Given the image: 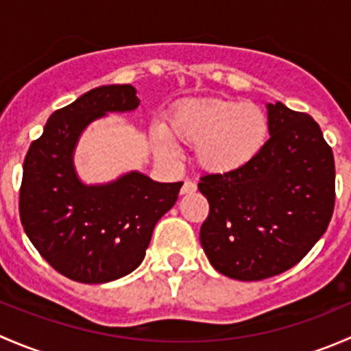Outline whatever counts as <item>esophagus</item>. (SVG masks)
Instances as JSON below:
<instances>
[{
  "mask_svg": "<svg viewBox=\"0 0 351 351\" xmlns=\"http://www.w3.org/2000/svg\"><path fill=\"white\" fill-rule=\"evenodd\" d=\"M193 192H197V183L190 182V180H185L182 185V190H180V193H182V195H186V193H193Z\"/></svg>",
  "mask_w": 351,
  "mask_h": 351,
  "instance_id": "esophagus-1",
  "label": "esophagus"
}]
</instances>
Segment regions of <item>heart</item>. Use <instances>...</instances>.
<instances>
[{"label": "heart", "instance_id": "obj_1", "mask_svg": "<svg viewBox=\"0 0 351 351\" xmlns=\"http://www.w3.org/2000/svg\"><path fill=\"white\" fill-rule=\"evenodd\" d=\"M162 132L154 136L159 154H173L167 137L197 147L195 159L204 171L229 175L253 165L270 141V119L251 101L205 98L173 110Z\"/></svg>", "mask_w": 351, "mask_h": 351}]
</instances>
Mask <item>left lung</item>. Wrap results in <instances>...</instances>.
<instances>
[{"mask_svg": "<svg viewBox=\"0 0 351 351\" xmlns=\"http://www.w3.org/2000/svg\"><path fill=\"white\" fill-rule=\"evenodd\" d=\"M270 141L247 168L205 175L200 243L219 274L263 280L299 263L326 232L335 208V158L307 113L268 104Z\"/></svg>", "mask_w": 351, "mask_h": 351, "instance_id": "8db88e82", "label": "left lung"}]
</instances>
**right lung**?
Here are the masks:
<instances>
[{
    "label": "right lung",
    "instance_id": "obj_1",
    "mask_svg": "<svg viewBox=\"0 0 351 351\" xmlns=\"http://www.w3.org/2000/svg\"><path fill=\"white\" fill-rule=\"evenodd\" d=\"M136 93L130 84H108L56 110L23 161L25 232L54 270L81 284H105L136 270L156 222L175 205L183 185L137 171L105 185L77 178L73 154L81 132L105 113L136 110Z\"/></svg>",
    "mask_w": 351,
    "mask_h": 351
}]
</instances>
